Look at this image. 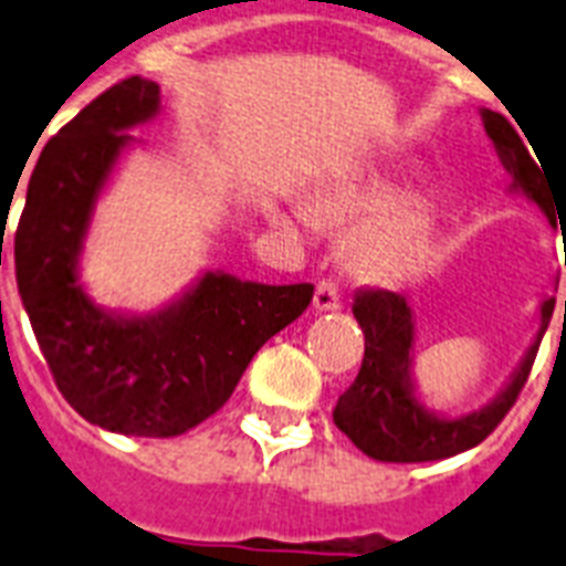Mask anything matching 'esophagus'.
<instances>
[{
    "label": "esophagus",
    "instance_id": "1",
    "mask_svg": "<svg viewBox=\"0 0 566 566\" xmlns=\"http://www.w3.org/2000/svg\"><path fill=\"white\" fill-rule=\"evenodd\" d=\"M338 306H340L338 286H335L333 280H317V286H315V310L329 312V310H338Z\"/></svg>",
    "mask_w": 566,
    "mask_h": 566
}]
</instances>
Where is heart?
<instances>
[{"instance_id": "obj_1", "label": "heart", "mask_w": 566, "mask_h": 566, "mask_svg": "<svg viewBox=\"0 0 566 566\" xmlns=\"http://www.w3.org/2000/svg\"><path fill=\"white\" fill-rule=\"evenodd\" d=\"M394 205V188L385 181L358 179L317 188L310 196V217L315 226L340 228L381 217ZM422 249V231L413 219H387L364 231L353 249L349 265L367 280H385L405 272Z\"/></svg>"}]
</instances>
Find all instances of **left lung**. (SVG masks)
<instances>
[{"label":"left lung","mask_w":566,"mask_h":566,"mask_svg":"<svg viewBox=\"0 0 566 566\" xmlns=\"http://www.w3.org/2000/svg\"><path fill=\"white\" fill-rule=\"evenodd\" d=\"M483 124L503 167L512 176V188L524 190L549 217V222H555L558 205L553 202V193L546 188L544 172H541L544 167H538L541 161L535 165L538 156L532 158L521 135L515 133V126L509 124L501 112L483 109ZM558 222H562V213H558ZM553 310L555 297H549L541 306L538 338L506 390L489 408L474 410L460 419H440L419 405L410 387L408 367L410 353H413V321H410L405 297L387 289H361L353 297V315L364 333L361 370L356 381L338 396V405L333 410L335 424L364 454L381 462L446 460V457L480 446L503 422L524 390Z\"/></svg>","instance_id":"left-lung-1"}]
</instances>
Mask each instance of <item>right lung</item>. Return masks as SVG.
<instances>
[{
  "instance_id": "obj_1",
  "label": "right lung",
  "mask_w": 566,
  "mask_h": 566,
  "mask_svg": "<svg viewBox=\"0 0 566 566\" xmlns=\"http://www.w3.org/2000/svg\"><path fill=\"white\" fill-rule=\"evenodd\" d=\"M158 109V83L126 77L51 135L28 181L13 263L36 344L63 399L126 437H179L213 417L265 340L301 317L315 286L205 274L170 310L106 315L77 280L88 217L129 126ZM4 222V217H2Z\"/></svg>"
}]
</instances>
